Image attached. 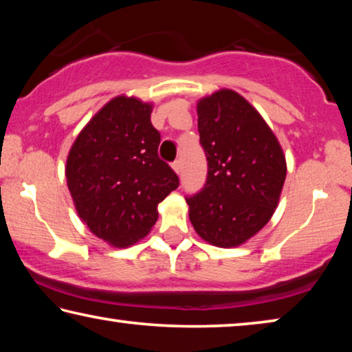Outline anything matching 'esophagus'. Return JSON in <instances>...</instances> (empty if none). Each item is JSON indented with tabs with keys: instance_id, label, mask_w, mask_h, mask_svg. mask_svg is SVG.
Returning <instances> with one entry per match:
<instances>
[{
	"instance_id": "esophagus-1",
	"label": "esophagus",
	"mask_w": 352,
	"mask_h": 352,
	"mask_svg": "<svg viewBox=\"0 0 352 352\" xmlns=\"http://www.w3.org/2000/svg\"><path fill=\"white\" fill-rule=\"evenodd\" d=\"M172 169L175 170V174L180 175V172H182V162H180V160H177V162L172 163Z\"/></svg>"
}]
</instances>
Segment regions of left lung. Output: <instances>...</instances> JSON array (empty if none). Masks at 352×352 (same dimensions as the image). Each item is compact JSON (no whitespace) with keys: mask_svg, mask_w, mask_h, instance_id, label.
Wrapping results in <instances>:
<instances>
[{"mask_svg":"<svg viewBox=\"0 0 352 352\" xmlns=\"http://www.w3.org/2000/svg\"><path fill=\"white\" fill-rule=\"evenodd\" d=\"M197 116L208 178L186 199L189 220L211 245L239 247L275 212L287 174L285 155L261 113L233 90L199 99Z\"/></svg>","mask_w":352,"mask_h":352,"instance_id":"1","label":"left lung"}]
</instances>
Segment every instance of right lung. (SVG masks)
<instances>
[{
	"instance_id": "1",
	"label": "right lung",
	"mask_w": 352,
	"mask_h": 352,
	"mask_svg": "<svg viewBox=\"0 0 352 352\" xmlns=\"http://www.w3.org/2000/svg\"><path fill=\"white\" fill-rule=\"evenodd\" d=\"M152 110L135 96L113 98L77 135L65 166L77 216L116 248L151 233L158 204L178 188L177 174L158 157Z\"/></svg>"
}]
</instances>
